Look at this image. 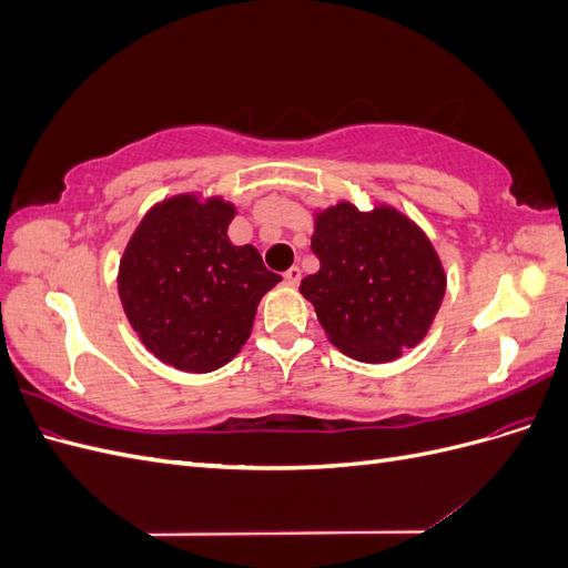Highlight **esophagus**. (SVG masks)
I'll return each instance as SVG.
<instances>
[{"label":"esophagus","instance_id":"obj_1","mask_svg":"<svg viewBox=\"0 0 568 568\" xmlns=\"http://www.w3.org/2000/svg\"><path fill=\"white\" fill-rule=\"evenodd\" d=\"M284 282H286L288 286H298V282H301V267H298V265L288 267V270L284 272Z\"/></svg>","mask_w":568,"mask_h":568}]
</instances>
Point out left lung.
<instances>
[{
	"instance_id": "1",
	"label": "left lung",
	"mask_w": 568,
	"mask_h": 568,
	"mask_svg": "<svg viewBox=\"0 0 568 568\" xmlns=\"http://www.w3.org/2000/svg\"><path fill=\"white\" fill-rule=\"evenodd\" d=\"M320 270L301 282L322 329L359 363H388L415 348L445 294V272L426 234L393 209L359 213L336 203L317 215Z\"/></svg>"
}]
</instances>
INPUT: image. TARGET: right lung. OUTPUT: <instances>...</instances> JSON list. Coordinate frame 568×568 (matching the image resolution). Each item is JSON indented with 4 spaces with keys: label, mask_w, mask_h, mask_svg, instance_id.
Instances as JSON below:
<instances>
[{
    "label": "right lung",
    "mask_w": 568,
    "mask_h": 568,
    "mask_svg": "<svg viewBox=\"0 0 568 568\" xmlns=\"http://www.w3.org/2000/svg\"><path fill=\"white\" fill-rule=\"evenodd\" d=\"M234 205L175 196L132 234L118 291L144 346L182 372H213L242 351L255 307L282 282L253 246H232Z\"/></svg>",
    "instance_id": "obj_1"
}]
</instances>
